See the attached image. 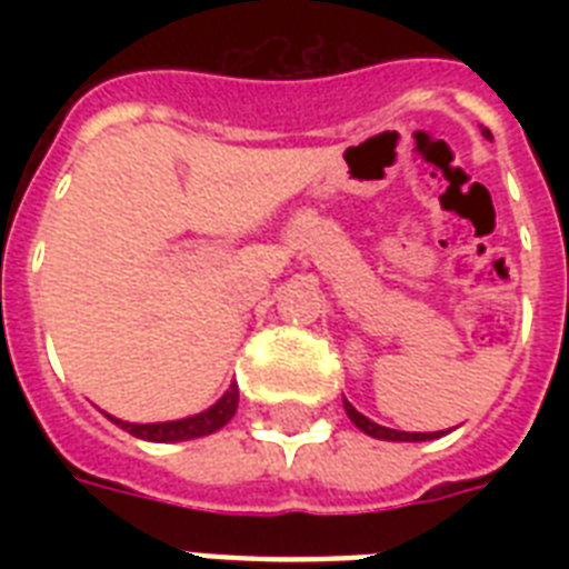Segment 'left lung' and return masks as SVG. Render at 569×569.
I'll use <instances>...</instances> for the list:
<instances>
[{
  "mask_svg": "<svg viewBox=\"0 0 569 569\" xmlns=\"http://www.w3.org/2000/svg\"><path fill=\"white\" fill-rule=\"evenodd\" d=\"M487 138H493L490 136V129H481ZM346 413L348 419L360 428L363 433H369V437H375V440H392V442H422V440H433V437H440V431L437 433H410V431H396V428H383V425L372 422L369 416H363L360 410H357L351 401H346Z\"/></svg>",
  "mask_w": 569,
  "mask_h": 569,
  "instance_id": "left-lung-1",
  "label": "left lung"
}]
</instances>
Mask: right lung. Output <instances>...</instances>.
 <instances>
[{
    "label": "right lung",
    "instance_id": "obj_1",
    "mask_svg": "<svg viewBox=\"0 0 569 569\" xmlns=\"http://www.w3.org/2000/svg\"><path fill=\"white\" fill-rule=\"evenodd\" d=\"M236 407H239V387L230 383V389L223 392L218 401H214L209 410L194 416H186V419H173V422H123V419H114L109 416L111 422L120 425L123 431H129L138 440H150V442H182V440H197V437H206V433H214L218 428L230 422L236 416Z\"/></svg>",
    "mask_w": 569,
    "mask_h": 569
}]
</instances>
